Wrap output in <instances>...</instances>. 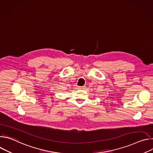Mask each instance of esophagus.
<instances>
[{
	"mask_svg": "<svg viewBox=\"0 0 153 153\" xmlns=\"http://www.w3.org/2000/svg\"><path fill=\"white\" fill-rule=\"evenodd\" d=\"M79 89H85V86H79Z\"/></svg>",
	"mask_w": 153,
	"mask_h": 153,
	"instance_id": "1",
	"label": "esophagus"
}]
</instances>
